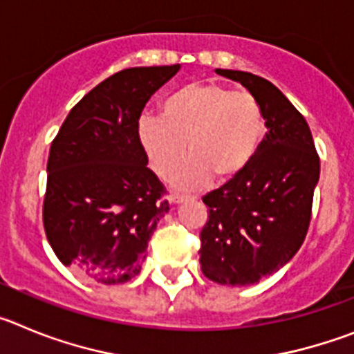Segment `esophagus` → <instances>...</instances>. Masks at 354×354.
<instances>
[{
    "mask_svg": "<svg viewBox=\"0 0 354 354\" xmlns=\"http://www.w3.org/2000/svg\"><path fill=\"white\" fill-rule=\"evenodd\" d=\"M184 200H187V196H183V195H174L170 198L171 204H183Z\"/></svg>",
    "mask_w": 354,
    "mask_h": 354,
    "instance_id": "34e87169",
    "label": "esophagus"
}]
</instances>
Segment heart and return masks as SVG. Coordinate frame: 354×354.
Here are the masks:
<instances>
[{
    "instance_id": "1",
    "label": "heart",
    "mask_w": 354,
    "mask_h": 354,
    "mask_svg": "<svg viewBox=\"0 0 354 354\" xmlns=\"http://www.w3.org/2000/svg\"><path fill=\"white\" fill-rule=\"evenodd\" d=\"M159 117L140 118L138 140L150 168L161 179L177 175V186L198 187L214 177L227 180L248 167L266 134L257 97L216 83H192L168 93Z\"/></svg>"
}]
</instances>
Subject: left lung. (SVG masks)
Returning <instances> with one entry per match:
<instances>
[{
  "label": "left lung",
  "mask_w": 354,
  "mask_h": 354,
  "mask_svg": "<svg viewBox=\"0 0 354 354\" xmlns=\"http://www.w3.org/2000/svg\"><path fill=\"white\" fill-rule=\"evenodd\" d=\"M261 102L266 133L245 170L204 196L202 273L221 286L257 283L286 266L305 241L319 180V156L305 117L280 90L252 72L216 68Z\"/></svg>",
  "instance_id": "1"
}]
</instances>
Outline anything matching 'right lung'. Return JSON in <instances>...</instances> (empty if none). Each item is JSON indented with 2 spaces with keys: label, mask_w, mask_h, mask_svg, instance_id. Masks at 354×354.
Masks as SVG:
<instances>
[{
  "label": "right lung",
  "mask_w": 354,
  "mask_h": 354,
  "mask_svg": "<svg viewBox=\"0 0 354 354\" xmlns=\"http://www.w3.org/2000/svg\"><path fill=\"white\" fill-rule=\"evenodd\" d=\"M180 65L124 68L71 109L53 140L44 196V230L56 257L104 286L142 270L147 243L170 211L147 167L138 122L150 95Z\"/></svg>",
  "instance_id": "obj_1"
}]
</instances>
